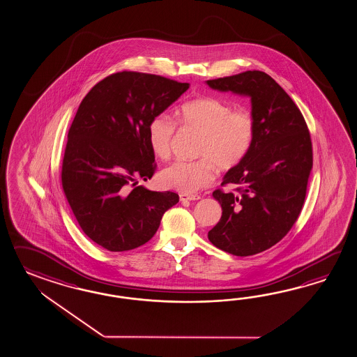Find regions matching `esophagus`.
Returning a JSON list of instances; mask_svg holds the SVG:
<instances>
[{
    "label": "esophagus",
    "mask_w": 357,
    "mask_h": 357,
    "mask_svg": "<svg viewBox=\"0 0 357 357\" xmlns=\"http://www.w3.org/2000/svg\"><path fill=\"white\" fill-rule=\"evenodd\" d=\"M179 199H181L182 202H185V201L199 200L201 197L199 195H185V193H181V195H179Z\"/></svg>",
    "instance_id": "esophagus-1"
}]
</instances>
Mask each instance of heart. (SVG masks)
<instances>
[{
    "label": "heart",
    "instance_id": "heart-1",
    "mask_svg": "<svg viewBox=\"0 0 357 357\" xmlns=\"http://www.w3.org/2000/svg\"><path fill=\"white\" fill-rule=\"evenodd\" d=\"M176 123L196 131L200 138L193 161H174L160 174L161 183L175 191L191 195L208 187L214 179V166L229 172L243 162L252 149L255 137V117L249 108H234L226 100L204 96L181 105L175 114ZM175 122L164 114L148 122L147 138L155 156L166 160L172 155Z\"/></svg>",
    "mask_w": 357,
    "mask_h": 357
}]
</instances>
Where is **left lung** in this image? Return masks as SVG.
<instances>
[{"instance_id": "obj_1", "label": "left lung", "mask_w": 357, "mask_h": 357, "mask_svg": "<svg viewBox=\"0 0 357 357\" xmlns=\"http://www.w3.org/2000/svg\"><path fill=\"white\" fill-rule=\"evenodd\" d=\"M206 82L252 98V149L225 175L222 185L235 184V191L213 192L223 213L208 234L220 250L249 257L281 241L299 217L312 170L311 135L299 108L270 75L246 70Z\"/></svg>"}]
</instances>
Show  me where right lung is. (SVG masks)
Returning a JSON list of instances; mask_svg holds the SVG:
<instances>
[{"mask_svg": "<svg viewBox=\"0 0 357 357\" xmlns=\"http://www.w3.org/2000/svg\"><path fill=\"white\" fill-rule=\"evenodd\" d=\"M190 87L164 76L122 70L99 81L82 99L68 131L61 187L84 234L109 252L149 241L179 201L138 181L156 172L148 122Z\"/></svg>", "mask_w": 357, "mask_h": 357, "instance_id": "obj_1", "label": "right lung"}]
</instances>
